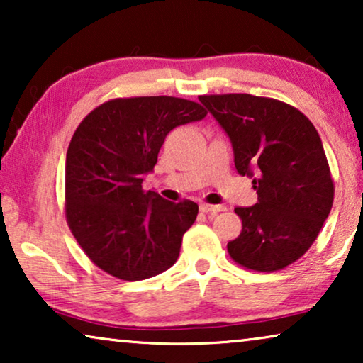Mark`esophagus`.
Masks as SVG:
<instances>
[{
  "label": "esophagus",
  "mask_w": 363,
  "mask_h": 363,
  "mask_svg": "<svg viewBox=\"0 0 363 363\" xmlns=\"http://www.w3.org/2000/svg\"><path fill=\"white\" fill-rule=\"evenodd\" d=\"M225 206H215V205H200V211L201 213H218V211H225Z\"/></svg>",
  "instance_id": "esophagus-1"
}]
</instances>
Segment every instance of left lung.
Here are the masks:
<instances>
[{
	"instance_id": "1",
	"label": "left lung",
	"mask_w": 363,
	"mask_h": 363,
	"mask_svg": "<svg viewBox=\"0 0 363 363\" xmlns=\"http://www.w3.org/2000/svg\"><path fill=\"white\" fill-rule=\"evenodd\" d=\"M200 102L231 138L240 175L255 177V206L235 208L242 230L228 242L246 269H284L317 240L334 203L324 147L299 108L251 94H210Z\"/></svg>"
}]
</instances>
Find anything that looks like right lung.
<instances>
[{"label":"right lung","mask_w":363,"mask_h":363,"mask_svg":"<svg viewBox=\"0 0 363 363\" xmlns=\"http://www.w3.org/2000/svg\"><path fill=\"white\" fill-rule=\"evenodd\" d=\"M172 96L117 97L89 112L66 157V221L89 259L122 281H142L175 264L198 205L143 190L165 137L206 116Z\"/></svg>","instance_id":"obj_1"}]
</instances>
